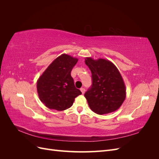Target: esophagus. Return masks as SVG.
<instances>
[{
  "label": "esophagus",
  "instance_id": "esophagus-1",
  "mask_svg": "<svg viewBox=\"0 0 159 159\" xmlns=\"http://www.w3.org/2000/svg\"><path fill=\"white\" fill-rule=\"evenodd\" d=\"M80 91H81V93H82V94H84L85 93V89L84 88H81Z\"/></svg>",
  "mask_w": 159,
  "mask_h": 159
}]
</instances>
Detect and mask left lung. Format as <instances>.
Wrapping results in <instances>:
<instances>
[{"label": "left lung", "mask_w": 159, "mask_h": 159, "mask_svg": "<svg viewBox=\"0 0 159 159\" xmlns=\"http://www.w3.org/2000/svg\"><path fill=\"white\" fill-rule=\"evenodd\" d=\"M91 72L92 85L84 94L90 109L99 115L117 110L126 98V88L116 66L108 60L85 59Z\"/></svg>", "instance_id": "obj_1"}]
</instances>
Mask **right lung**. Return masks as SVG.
<instances>
[{
    "label": "right lung",
    "mask_w": 159,
    "mask_h": 159,
    "mask_svg": "<svg viewBox=\"0 0 159 159\" xmlns=\"http://www.w3.org/2000/svg\"><path fill=\"white\" fill-rule=\"evenodd\" d=\"M78 59L63 54L53 61L37 81L40 100L50 109L64 111L73 105L75 98L81 94L77 89L71 71Z\"/></svg>",
    "instance_id": "add662e5"
}]
</instances>
